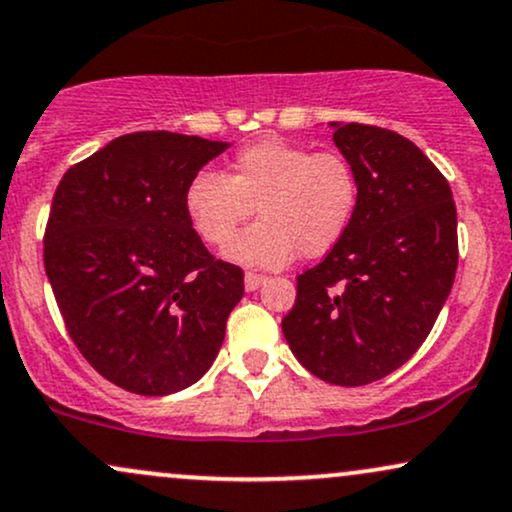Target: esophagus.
Returning a JSON list of instances; mask_svg holds the SVG:
<instances>
[{
    "instance_id": "obj_1",
    "label": "esophagus",
    "mask_w": 512,
    "mask_h": 512,
    "mask_svg": "<svg viewBox=\"0 0 512 512\" xmlns=\"http://www.w3.org/2000/svg\"><path fill=\"white\" fill-rule=\"evenodd\" d=\"M264 281H267V276H264V274L245 272V288H248V291H257V288H260Z\"/></svg>"
}]
</instances>
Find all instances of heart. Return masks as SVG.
Returning a JSON list of instances; mask_svg holds the SVG:
<instances>
[{"label":"heart","mask_w":512,"mask_h":512,"mask_svg":"<svg viewBox=\"0 0 512 512\" xmlns=\"http://www.w3.org/2000/svg\"><path fill=\"white\" fill-rule=\"evenodd\" d=\"M183 205L207 245H224L251 207L261 221L224 255L248 267L279 269L300 252L315 260L346 238L360 207V178L341 152H312L283 138H262L231 157L229 171L190 178Z\"/></svg>","instance_id":"heart-1"}]
</instances>
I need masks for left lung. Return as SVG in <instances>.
<instances>
[{
    "label": "left lung",
    "mask_w": 512,
    "mask_h": 512,
    "mask_svg": "<svg viewBox=\"0 0 512 512\" xmlns=\"http://www.w3.org/2000/svg\"><path fill=\"white\" fill-rule=\"evenodd\" d=\"M360 178L346 238L298 276L281 329L307 372L365 386L410 360L429 336L458 269V214L446 176L389 128L331 123Z\"/></svg>",
    "instance_id": "8db88e82"
}]
</instances>
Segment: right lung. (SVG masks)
Here are the masks:
<instances>
[{
	"mask_svg": "<svg viewBox=\"0 0 512 512\" xmlns=\"http://www.w3.org/2000/svg\"><path fill=\"white\" fill-rule=\"evenodd\" d=\"M229 143L169 131L114 138L59 181L45 272L66 331L104 379L138 396L195 384L243 298V269L217 260L183 195Z\"/></svg>",
	"mask_w": 512,
	"mask_h": 512,
	"instance_id": "obj_1",
	"label": "right lung"
}]
</instances>
